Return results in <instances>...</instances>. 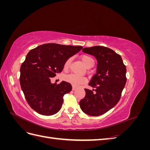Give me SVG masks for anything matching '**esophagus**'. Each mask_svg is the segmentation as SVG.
<instances>
[{
    "instance_id": "esophagus-1",
    "label": "esophagus",
    "mask_w": 150,
    "mask_h": 150,
    "mask_svg": "<svg viewBox=\"0 0 150 150\" xmlns=\"http://www.w3.org/2000/svg\"><path fill=\"white\" fill-rule=\"evenodd\" d=\"M76 89V87H75V86H72V90L74 91Z\"/></svg>"
}]
</instances>
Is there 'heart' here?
I'll list each match as a JSON object with an SVG mask.
<instances>
[{"mask_svg":"<svg viewBox=\"0 0 150 150\" xmlns=\"http://www.w3.org/2000/svg\"><path fill=\"white\" fill-rule=\"evenodd\" d=\"M81 60L83 61L84 65L87 67H92L94 64V61L93 59L88 55H83L81 56ZM71 61H72V59L69 58L66 61L64 66V69L65 70L69 69L71 63ZM64 80L66 81L67 82H68L69 83L71 84L72 85H73L74 86H78L81 84L84 83L86 81V78H84V77L76 75L74 74H70L64 77Z\"/></svg>","mask_w":150,"mask_h":150,"instance_id":"obj_1","label":"heart"}]
</instances>
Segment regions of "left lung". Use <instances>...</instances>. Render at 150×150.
I'll list each match as a JSON object with an SVG mask.
<instances>
[{"instance_id": "left-lung-1", "label": "left lung", "mask_w": 150, "mask_h": 150, "mask_svg": "<svg viewBox=\"0 0 150 150\" xmlns=\"http://www.w3.org/2000/svg\"><path fill=\"white\" fill-rule=\"evenodd\" d=\"M83 51L96 57L98 64L89 83L94 89H84L86 96L79 102L80 108L89 116H100L120 101L126 83V67L121 56L110 48L96 46L83 48Z\"/></svg>"}]
</instances>
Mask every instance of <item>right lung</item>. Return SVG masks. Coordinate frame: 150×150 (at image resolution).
<instances>
[{
	"mask_svg": "<svg viewBox=\"0 0 150 150\" xmlns=\"http://www.w3.org/2000/svg\"><path fill=\"white\" fill-rule=\"evenodd\" d=\"M81 46L55 43L38 46L27 54L20 72V84L26 101L40 115L51 116L61 110L63 96L72 90L70 83L62 81L52 83L51 79L61 72L68 59L79 52Z\"/></svg>",
	"mask_w": 150,
	"mask_h": 150,
	"instance_id": "add662e5",
	"label": "right lung"
}]
</instances>
